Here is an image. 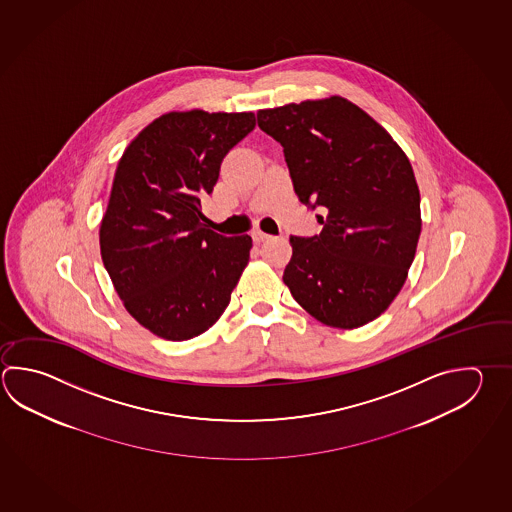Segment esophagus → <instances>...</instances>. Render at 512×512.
<instances>
[{
  "label": "esophagus",
  "instance_id": "esophagus-1",
  "mask_svg": "<svg viewBox=\"0 0 512 512\" xmlns=\"http://www.w3.org/2000/svg\"><path fill=\"white\" fill-rule=\"evenodd\" d=\"M251 239H253V242L261 244V242L268 241V239H271V235H268V233L261 232V230H255V232L251 233Z\"/></svg>",
  "mask_w": 512,
  "mask_h": 512
}]
</instances>
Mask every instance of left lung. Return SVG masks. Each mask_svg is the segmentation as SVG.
<instances>
[{"label":"left lung","mask_w":512,"mask_h":512,"mask_svg":"<svg viewBox=\"0 0 512 512\" xmlns=\"http://www.w3.org/2000/svg\"><path fill=\"white\" fill-rule=\"evenodd\" d=\"M284 148L300 203L322 208V232L290 237L284 284L333 328L380 317L402 290L422 230L420 192L393 137L344 97L257 112Z\"/></svg>","instance_id":"1"}]
</instances>
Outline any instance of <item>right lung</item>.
I'll list each match as a JSON object with an SVG mask.
<instances>
[{"label":"right lung","mask_w":512,"mask_h":512,"mask_svg":"<svg viewBox=\"0 0 512 512\" xmlns=\"http://www.w3.org/2000/svg\"><path fill=\"white\" fill-rule=\"evenodd\" d=\"M253 128L251 112H170L119 159L101 259L126 311L157 337L181 342L212 328L250 261V235L212 232L201 199Z\"/></svg>","instance_id":"right-lung-1"}]
</instances>
